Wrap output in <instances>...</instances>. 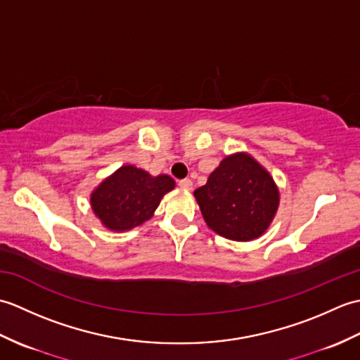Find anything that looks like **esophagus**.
Returning <instances> with one entry per match:
<instances>
[{
  "mask_svg": "<svg viewBox=\"0 0 360 360\" xmlns=\"http://www.w3.org/2000/svg\"><path fill=\"white\" fill-rule=\"evenodd\" d=\"M179 187L184 188V190H192L193 182L190 181V179H181V181H179Z\"/></svg>",
  "mask_w": 360,
  "mask_h": 360,
  "instance_id": "1",
  "label": "esophagus"
}]
</instances>
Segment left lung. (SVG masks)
Here are the masks:
<instances>
[{
  "label": "left lung",
  "mask_w": 360,
  "mask_h": 360,
  "mask_svg": "<svg viewBox=\"0 0 360 360\" xmlns=\"http://www.w3.org/2000/svg\"><path fill=\"white\" fill-rule=\"evenodd\" d=\"M193 196L209 229L232 241L264 235L280 205L271 173L246 151L226 156Z\"/></svg>",
  "instance_id": "obj_1"
}]
</instances>
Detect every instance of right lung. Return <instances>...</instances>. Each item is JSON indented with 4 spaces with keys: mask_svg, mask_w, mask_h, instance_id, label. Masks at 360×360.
Listing matches in <instances>:
<instances>
[{
    "mask_svg": "<svg viewBox=\"0 0 360 360\" xmlns=\"http://www.w3.org/2000/svg\"><path fill=\"white\" fill-rule=\"evenodd\" d=\"M174 186L168 174L153 176L131 164L122 165L91 192V209L108 231L127 232L155 215Z\"/></svg>",
    "mask_w": 360,
    "mask_h": 360,
    "instance_id": "1",
    "label": "right lung"
}]
</instances>
